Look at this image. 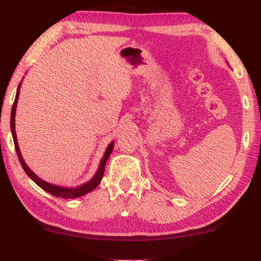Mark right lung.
I'll use <instances>...</instances> for the list:
<instances>
[{
    "mask_svg": "<svg viewBox=\"0 0 261 261\" xmlns=\"http://www.w3.org/2000/svg\"><path fill=\"white\" fill-rule=\"evenodd\" d=\"M18 93H20V86H18V88H17L16 96H15V101H14L13 108H11V114H10V128H11V134H13L14 145H15V149H16V154H17V156H18V160H20L22 168L24 169V172L27 173L28 176H29L30 179H32L36 185H39V186H40L41 188H42V190L48 192V193L53 194L54 196H59V198L74 199V198H79V196L89 193V192H92L93 190H95V188L97 187V185H99V184L101 182V180H102V176H103V173H105V167H106V162H107L109 155H111V153H112V150H113V147H114V142H112L111 145H109V146L107 147V149H106V153H105L103 158L101 159L99 169H97V171H96L95 175L93 176V179L89 180L88 182H86V184H84V185H81V186L75 187V188H66V187L55 186V185L48 184V182H46V181L41 180L40 177L34 174V173L29 169L28 166L25 165V162L23 161V159H22L20 148H18V145H17L16 133H15V111H16Z\"/></svg>",
    "mask_w": 261,
    "mask_h": 261,
    "instance_id": "1",
    "label": "right lung"
}]
</instances>
